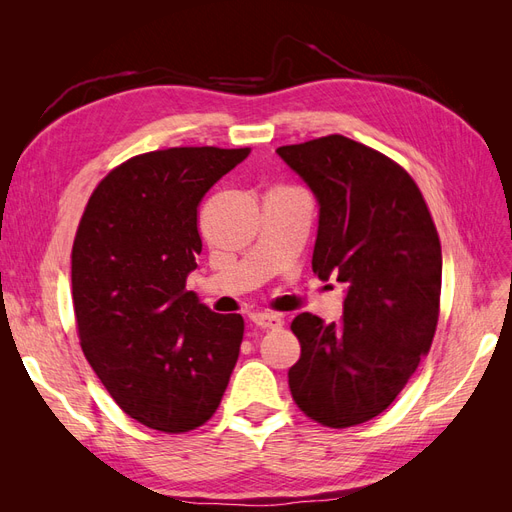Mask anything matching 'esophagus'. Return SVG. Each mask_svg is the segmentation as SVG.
<instances>
[{
  "label": "esophagus",
  "instance_id": "esophagus-1",
  "mask_svg": "<svg viewBox=\"0 0 512 512\" xmlns=\"http://www.w3.org/2000/svg\"><path fill=\"white\" fill-rule=\"evenodd\" d=\"M250 322L260 329H280L284 324V320L275 314H252Z\"/></svg>",
  "mask_w": 512,
  "mask_h": 512
}]
</instances>
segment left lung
<instances>
[{
  "instance_id": "1",
  "label": "left lung",
  "mask_w": 512,
  "mask_h": 512,
  "mask_svg": "<svg viewBox=\"0 0 512 512\" xmlns=\"http://www.w3.org/2000/svg\"><path fill=\"white\" fill-rule=\"evenodd\" d=\"M320 203L312 269L348 284L344 316L299 314L301 356L288 371L294 404L344 429L382 414L429 352L440 316L442 247L404 166L342 134L277 149Z\"/></svg>"
}]
</instances>
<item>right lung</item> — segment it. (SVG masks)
Masks as SVG:
<instances>
[{"label": "right lung", "mask_w": 512, "mask_h": 512, "mask_svg": "<svg viewBox=\"0 0 512 512\" xmlns=\"http://www.w3.org/2000/svg\"><path fill=\"white\" fill-rule=\"evenodd\" d=\"M250 147H170L115 166L72 245L76 333L115 404L141 425L185 433L218 410L243 318L185 290L203 250L198 205Z\"/></svg>", "instance_id": "right-lung-1"}]
</instances>
